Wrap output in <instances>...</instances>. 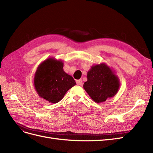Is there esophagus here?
<instances>
[{
    "label": "esophagus",
    "instance_id": "obj_1",
    "mask_svg": "<svg viewBox=\"0 0 153 153\" xmlns=\"http://www.w3.org/2000/svg\"><path fill=\"white\" fill-rule=\"evenodd\" d=\"M76 84H77L78 85H82V79L76 80Z\"/></svg>",
    "mask_w": 153,
    "mask_h": 153
}]
</instances>
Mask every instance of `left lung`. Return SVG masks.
<instances>
[{
    "mask_svg": "<svg viewBox=\"0 0 153 153\" xmlns=\"http://www.w3.org/2000/svg\"><path fill=\"white\" fill-rule=\"evenodd\" d=\"M87 80L84 89L96 103H102L117 93L120 87L119 78L105 63L91 66L87 72Z\"/></svg>",
    "mask_w": 153,
    "mask_h": 153,
    "instance_id": "1",
    "label": "left lung"
}]
</instances>
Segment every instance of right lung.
<instances>
[{"instance_id":"right-lung-1","label":"right lung","mask_w":153,"mask_h":153,"mask_svg":"<svg viewBox=\"0 0 153 153\" xmlns=\"http://www.w3.org/2000/svg\"><path fill=\"white\" fill-rule=\"evenodd\" d=\"M61 60L50 57L38 66L34 78V85L40 98L56 103L67 91L76 85L73 78L63 69Z\"/></svg>"}]
</instances>
